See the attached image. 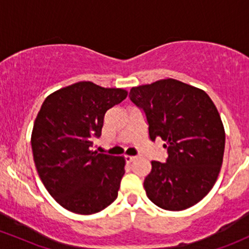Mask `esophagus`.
I'll return each instance as SVG.
<instances>
[{"instance_id":"1","label":"esophagus","mask_w":249,"mask_h":249,"mask_svg":"<svg viewBox=\"0 0 249 249\" xmlns=\"http://www.w3.org/2000/svg\"><path fill=\"white\" fill-rule=\"evenodd\" d=\"M124 159H125V161L127 162V163H130V162H132V161H135L136 159H137V156H131V155H125L124 156Z\"/></svg>"}]
</instances>
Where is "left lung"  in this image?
<instances>
[{
  "mask_svg": "<svg viewBox=\"0 0 249 249\" xmlns=\"http://www.w3.org/2000/svg\"><path fill=\"white\" fill-rule=\"evenodd\" d=\"M130 100L144 112L149 138L166 142V162L151 161L144 179L159 208L180 211L210 192L223 162L226 133L210 96L199 88L166 78L131 88Z\"/></svg>",
  "mask_w": 249,
  "mask_h": 249,
  "instance_id": "1",
  "label": "left lung"
}]
</instances>
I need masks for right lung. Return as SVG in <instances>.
<instances>
[{
    "label": "right lung",
    "mask_w": 249,
    "mask_h": 249,
    "mask_svg": "<svg viewBox=\"0 0 249 249\" xmlns=\"http://www.w3.org/2000/svg\"><path fill=\"white\" fill-rule=\"evenodd\" d=\"M127 91L89 81L50 94L33 125V160L44 186L67 210L91 214L118 197L125 159L91 151L101 136L105 113Z\"/></svg>",
    "instance_id": "right-lung-1"
}]
</instances>
